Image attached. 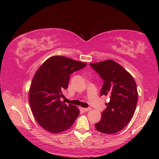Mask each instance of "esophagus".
Instances as JSON below:
<instances>
[{"label":"esophagus","instance_id":"obj_1","mask_svg":"<svg viewBox=\"0 0 159 159\" xmlns=\"http://www.w3.org/2000/svg\"><path fill=\"white\" fill-rule=\"evenodd\" d=\"M91 110V107H86V108H83V110L85 111H88Z\"/></svg>","mask_w":159,"mask_h":159}]
</instances>
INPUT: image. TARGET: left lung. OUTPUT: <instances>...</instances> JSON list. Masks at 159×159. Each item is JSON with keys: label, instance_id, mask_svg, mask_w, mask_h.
<instances>
[{"label": "left lung", "instance_id": "left-lung-1", "mask_svg": "<svg viewBox=\"0 0 159 159\" xmlns=\"http://www.w3.org/2000/svg\"><path fill=\"white\" fill-rule=\"evenodd\" d=\"M89 65L104 81L100 94L110 97L95 128L102 133L113 134L126 126L134 115L138 101L136 82L129 73L114 61Z\"/></svg>", "mask_w": 159, "mask_h": 159}]
</instances>
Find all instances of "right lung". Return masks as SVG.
Wrapping results in <instances>:
<instances>
[{
  "label": "right lung",
  "instance_id": "obj_1",
  "mask_svg": "<svg viewBox=\"0 0 159 159\" xmlns=\"http://www.w3.org/2000/svg\"><path fill=\"white\" fill-rule=\"evenodd\" d=\"M86 63L63 56L49 58L37 70L29 91L33 116L46 131L58 133L69 129L79 115L77 106L61 101L68 88L70 74L82 69Z\"/></svg>",
  "mask_w": 159,
  "mask_h": 159
}]
</instances>
